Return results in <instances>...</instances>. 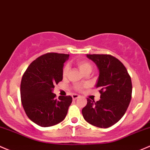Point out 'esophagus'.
Instances as JSON below:
<instances>
[{
  "mask_svg": "<svg viewBox=\"0 0 150 150\" xmlns=\"http://www.w3.org/2000/svg\"><path fill=\"white\" fill-rule=\"evenodd\" d=\"M78 98H79V95H78V94H73V95H72V98H73V100H76V99H77Z\"/></svg>",
  "mask_w": 150,
  "mask_h": 150,
  "instance_id": "34e87169",
  "label": "esophagus"
}]
</instances>
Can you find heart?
I'll use <instances>...</instances> for the list:
<instances>
[{
    "label": "heart",
    "mask_w": 150,
    "mask_h": 150,
    "mask_svg": "<svg viewBox=\"0 0 150 150\" xmlns=\"http://www.w3.org/2000/svg\"><path fill=\"white\" fill-rule=\"evenodd\" d=\"M77 66H78L79 69L81 71L82 73H85L87 71H91L92 67L91 65V64L89 62L86 61H79L77 62ZM69 72V66L68 65H66L64 66L63 69V71H62V74H63L64 76H66Z\"/></svg>",
    "instance_id": "heart-1"
}]
</instances>
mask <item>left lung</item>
Listing matches in <instances>:
<instances>
[{"label":"left lung","mask_w":150,"mask_h":150,"mask_svg":"<svg viewBox=\"0 0 150 150\" xmlns=\"http://www.w3.org/2000/svg\"><path fill=\"white\" fill-rule=\"evenodd\" d=\"M99 71L96 88L100 89V99L87 98L82 109L86 122L100 128L113 125L125 115L132 97V81L127 69L115 57L108 54H86Z\"/></svg>","instance_id":"left-lung-1"}]
</instances>
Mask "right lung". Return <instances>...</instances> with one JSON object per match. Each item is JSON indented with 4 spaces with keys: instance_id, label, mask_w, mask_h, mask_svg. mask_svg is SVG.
Returning <instances> with one entry per match:
<instances>
[{
    "instance_id": "obj_1",
    "label": "right lung",
    "mask_w": 150,
    "mask_h": 150,
    "mask_svg": "<svg viewBox=\"0 0 150 150\" xmlns=\"http://www.w3.org/2000/svg\"><path fill=\"white\" fill-rule=\"evenodd\" d=\"M69 54L48 53L38 57L23 76L21 96L25 113L37 125L50 127L66 117L72 102L71 96L55 98L54 85L63 79L64 63Z\"/></svg>"
}]
</instances>
